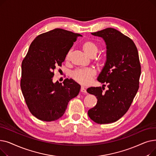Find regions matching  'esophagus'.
Here are the masks:
<instances>
[{
    "label": "esophagus",
    "instance_id": "34e87169",
    "mask_svg": "<svg viewBox=\"0 0 156 156\" xmlns=\"http://www.w3.org/2000/svg\"><path fill=\"white\" fill-rule=\"evenodd\" d=\"M80 91L82 92L83 94H87V90H86V89L84 88V87H81Z\"/></svg>",
    "mask_w": 156,
    "mask_h": 156
}]
</instances>
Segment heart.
Returning a JSON list of instances; mask_svg holds the SVG:
<instances>
[{
	"label": "heart",
	"instance_id": "obj_1",
	"mask_svg": "<svg viewBox=\"0 0 156 156\" xmlns=\"http://www.w3.org/2000/svg\"><path fill=\"white\" fill-rule=\"evenodd\" d=\"M84 51L90 57H95L97 52H99V46L96 43L92 40L85 41L82 45ZM71 50H69L65 55V60L68 61L70 59L71 55ZM96 72L92 68L85 69H76L71 73L72 78L76 82L82 84L87 85L90 82L92 78L95 75Z\"/></svg>",
	"mask_w": 156,
	"mask_h": 156
}]
</instances>
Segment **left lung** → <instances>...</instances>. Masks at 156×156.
I'll use <instances>...</instances> for the list:
<instances>
[{"label":"left lung","instance_id":"left-lung-1","mask_svg":"<svg viewBox=\"0 0 156 156\" xmlns=\"http://www.w3.org/2000/svg\"><path fill=\"white\" fill-rule=\"evenodd\" d=\"M102 37L107 48V60L97 80L108 90L90 87L87 92L94 95L97 102L88 111V116L98 124L114 122L129 109L139 88L141 66L133 41L117 30L108 28L92 33Z\"/></svg>","mask_w":156,"mask_h":156}]
</instances>
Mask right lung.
<instances>
[{
    "label": "right lung",
    "instance_id": "right-lung-1",
    "mask_svg": "<svg viewBox=\"0 0 156 156\" xmlns=\"http://www.w3.org/2000/svg\"><path fill=\"white\" fill-rule=\"evenodd\" d=\"M80 34L55 28L37 36L22 61L21 88L30 112L37 119L52 121L63 116L80 85L72 79L53 83L54 69Z\"/></svg>",
    "mask_w": 156,
    "mask_h": 156
}]
</instances>
